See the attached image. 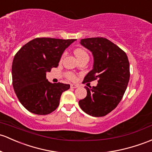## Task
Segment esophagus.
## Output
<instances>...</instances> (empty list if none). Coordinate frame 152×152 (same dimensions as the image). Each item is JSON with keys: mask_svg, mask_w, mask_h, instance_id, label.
I'll list each match as a JSON object with an SVG mask.
<instances>
[{"mask_svg": "<svg viewBox=\"0 0 152 152\" xmlns=\"http://www.w3.org/2000/svg\"><path fill=\"white\" fill-rule=\"evenodd\" d=\"M70 87L72 88H77L79 87V85H77V84H71L70 85Z\"/></svg>", "mask_w": 152, "mask_h": 152, "instance_id": "1", "label": "esophagus"}]
</instances>
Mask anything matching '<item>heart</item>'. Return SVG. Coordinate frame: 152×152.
Wrapping results in <instances>:
<instances>
[{
    "mask_svg": "<svg viewBox=\"0 0 152 152\" xmlns=\"http://www.w3.org/2000/svg\"><path fill=\"white\" fill-rule=\"evenodd\" d=\"M74 53L76 56L77 58L78 59V61L82 59L83 58H89L88 54L87 52H86L84 49H82V48H77V49L74 50ZM64 56V53L61 56V59H62ZM65 76H66V77L67 78L68 80H74L76 77L75 73L70 71L66 72H65Z\"/></svg>",
    "mask_w": 152,
    "mask_h": 152,
    "instance_id": "1",
    "label": "heart"
}]
</instances>
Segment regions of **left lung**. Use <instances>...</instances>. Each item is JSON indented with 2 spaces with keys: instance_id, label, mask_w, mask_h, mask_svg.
<instances>
[{
  "instance_id": "8db88e82",
  "label": "left lung",
  "mask_w": 152,
  "mask_h": 152,
  "mask_svg": "<svg viewBox=\"0 0 152 152\" xmlns=\"http://www.w3.org/2000/svg\"><path fill=\"white\" fill-rule=\"evenodd\" d=\"M81 45L94 55V68L83 83L97 80L79 101L83 111L93 117H103L115 109L126 91L130 79V64L124 50L104 37L82 39Z\"/></svg>"
}]
</instances>
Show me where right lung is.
Here are the masks:
<instances>
[{
  "mask_svg": "<svg viewBox=\"0 0 152 152\" xmlns=\"http://www.w3.org/2000/svg\"><path fill=\"white\" fill-rule=\"evenodd\" d=\"M75 39L37 37L23 45L12 63V84L18 99L29 112L45 115L56 110L70 85L51 83L46 72L57 67L64 50Z\"/></svg>",
  "mask_w": 152,
  "mask_h": 152,
  "instance_id": "obj_1",
  "label": "right lung"
}]
</instances>
